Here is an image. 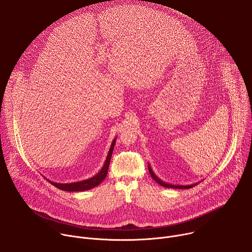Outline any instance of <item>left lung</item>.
Returning <instances> with one entry per match:
<instances>
[{
	"mask_svg": "<svg viewBox=\"0 0 252 252\" xmlns=\"http://www.w3.org/2000/svg\"><path fill=\"white\" fill-rule=\"evenodd\" d=\"M149 170H150V173H151V175H152V177L155 179V181L158 184V185H160L161 187H163V188H167V189H191V188H193V187H195L198 183H196V184H193V185H189V186H176V185H170V184H166V183H164V182H162L160 178H158L156 174H155V172L153 171V169H152V167H151V165H150V163H149Z\"/></svg>",
	"mask_w": 252,
	"mask_h": 252,
	"instance_id": "obj_1",
	"label": "left lung"
}]
</instances>
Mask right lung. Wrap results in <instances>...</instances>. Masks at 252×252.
Masks as SVG:
<instances>
[{"mask_svg": "<svg viewBox=\"0 0 252 252\" xmlns=\"http://www.w3.org/2000/svg\"><path fill=\"white\" fill-rule=\"evenodd\" d=\"M116 140H117V137L112 142L111 149L109 151V154H107V157L105 158L103 166L93 177L85 179V181H82V182L71 183V184H58V183L51 182V181H49V179H47V181L50 184H52L54 187H56L57 189L64 190V191H84V190H89V189H94V187L98 186L103 181V179L106 176V174H107V170H109V165H110L112 154H113V151H114V148H115V145H116Z\"/></svg>", "mask_w": 252, "mask_h": 252, "instance_id": "obj_1", "label": "right lung"}]
</instances>
